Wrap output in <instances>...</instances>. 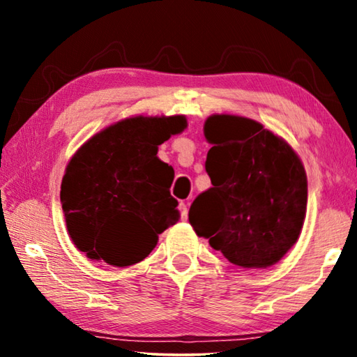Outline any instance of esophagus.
Segmentation results:
<instances>
[{
  "mask_svg": "<svg viewBox=\"0 0 357 357\" xmlns=\"http://www.w3.org/2000/svg\"><path fill=\"white\" fill-rule=\"evenodd\" d=\"M179 213H181V219L187 220V215H189V211H187V204L185 203H179Z\"/></svg>",
  "mask_w": 357,
  "mask_h": 357,
  "instance_id": "1",
  "label": "esophagus"
}]
</instances>
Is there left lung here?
Here are the masks:
<instances>
[{
	"label": "left lung",
	"instance_id": "obj_1",
	"mask_svg": "<svg viewBox=\"0 0 357 357\" xmlns=\"http://www.w3.org/2000/svg\"><path fill=\"white\" fill-rule=\"evenodd\" d=\"M213 187L193 200L189 222L229 263L268 268L298 241L307 176L294 149L257 121L213 114L204 123Z\"/></svg>",
	"mask_w": 357,
	"mask_h": 357
}]
</instances>
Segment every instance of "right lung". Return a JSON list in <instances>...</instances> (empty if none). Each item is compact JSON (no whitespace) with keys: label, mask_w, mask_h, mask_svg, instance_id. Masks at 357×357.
<instances>
[{"label":"right lung","mask_w":357,"mask_h":357,"mask_svg":"<svg viewBox=\"0 0 357 357\" xmlns=\"http://www.w3.org/2000/svg\"><path fill=\"white\" fill-rule=\"evenodd\" d=\"M185 128L183 114L128 118L72 155L61 183L63 213L72 243L89 259L135 264L179 220L170 195L174 172L157 151Z\"/></svg>","instance_id":"1"}]
</instances>
